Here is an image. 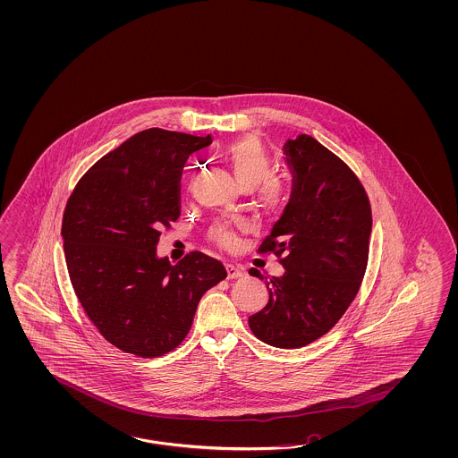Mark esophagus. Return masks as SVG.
I'll return each mask as SVG.
<instances>
[{
    "instance_id": "obj_1",
    "label": "esophagus",
    "mask_w": 458,
    "mask_h": 458,
    "mask_svg": "<svg viewBox=\"0 0 458 458\" xmlns=\"http://www.w3.org/2000/svg\"><path fill=\"white\" fill-rule=\"evenodd\" d=\"M226 277L228 278H240L243 277L242 268H238L235 265L226 264Z\"/></svg>"
}]
</instances>
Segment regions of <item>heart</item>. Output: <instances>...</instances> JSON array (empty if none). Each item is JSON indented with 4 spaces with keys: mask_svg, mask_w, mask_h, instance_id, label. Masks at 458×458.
I'll return each instance as SVG.
<instances>
[{
    "mask_svg": "<svg viewBox=\"0 0 458 458\" xmlns=\"http://www.w3.org/2000/svg\"><path fill=\"white\" fill-rule=\"evenodd\" d=\"M225 159L232 167L242 188L250 190L257 186L259 199L267 208H276L284 198V184L272 174V161L264 144L257 138L238 139L225 149ZM235 223H216L209 236L220 247H232L235 242Z\"/></svg>",
    "mask_w": 458,
    "mask_h": 458,
    "instance_id": "b5f03b06",
    "label": "heart"
}]
</instances>
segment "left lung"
<instances>
[{"instance_id": "1", "label": "left lung", "mask_w": 458, "mask_h": 458, "mask_svg": "<svg viewBox=\"0 0 458 458\" xmlns=\"http://www.w3.org/2000/svg\"><path fill=\"white\" fill-rule=\"evenodd\" d=\"M292 194L259 251H274L285 274L267 282L268 302L250 316L251 333L274 347L307 346L329 333L360 291L371 236V205L358 176L319 140L284 146ZM250 276L262 278L257 268Z\"/></svg>"}]
</instances>
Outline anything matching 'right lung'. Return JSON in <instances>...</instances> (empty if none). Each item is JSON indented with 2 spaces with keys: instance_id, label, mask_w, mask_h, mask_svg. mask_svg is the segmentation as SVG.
Instances as JSON below:
<instances>
[{
  "instance_id": "add662e5",
  "label": "right lung",
  "mask_w": 458,
  "mask_h": 458,
  "mask_svg": "<svg viewBox=\"0 0 458 458\" xmlns=\"http://www.w3.org/2000/svg\"><path fill=\"white\" fill-rule=\"evenodd\" d=\"M211 136L146 129L102 156L64 211L70 282L112 346L159 358L180 346L203 293L226 277L222 262L191 251L176 265L156 255L161 226L181 213L186 159Z\"/></svg>"
}]
</instances>
